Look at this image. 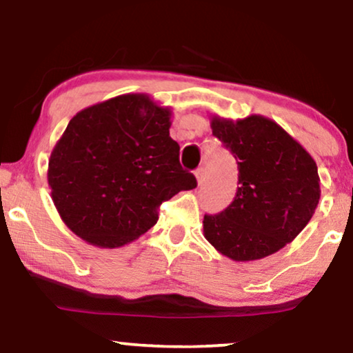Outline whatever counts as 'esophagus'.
Segmentation results:
<instances>
[{
	"instance_id": "34e87169",
	"label": "esophagus",
	"mask_w": 353,
	"mask_h": 353,
	"mask_svg": "<svg viewBox=\"0 0 353 353\" xmlns=\"http://www.w3.org/2000/svg\"><path fill=\"white\" fill-rule=\"evenodd\" d=\"M194 175H196L197 185H202V183H204V178H205V170H204V168H202V167L197 168V170L194 172Z\"/></svg>"
}]
</instances>
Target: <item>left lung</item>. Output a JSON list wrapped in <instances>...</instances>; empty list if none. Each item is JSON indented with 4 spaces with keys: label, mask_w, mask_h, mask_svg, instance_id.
<instances>
[{
    "label": "left lung",
    "mask_w": 353,
    "mask_h": 353,
    "mask_svg": "<svg viewBox=\"0 0 353 353\" xmlns=\"http://www.w3.org/2000/svg\"><path fill=\"white\" fill-rule=\"evenodd\" d=\"M212 134L238 161V191L231 204L204 215V236L236 262L278 252L305 228L320 201V176L310 154L262 115L214 117Z\"/></svg>",
    "instance_id": "8db88e82"
}]
</instances>
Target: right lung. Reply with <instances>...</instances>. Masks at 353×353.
<instances>
[{"label":"right lung","mask_w":353,"mask_h":353,"mask_svg":"<svg viewBox=\"0 0 353 353\" xmlns=\"http://www.w3.org/2000/svg\"><path fill=\"white\" fill-rule=\"evenodd\" d=\"M170 109L123 94L80 110L52 149L51 197L77 236L120 248L157 223L159 207L197 186L170 138Z\"/></svg>","instance_id":"add662e5"}]
</instances>
